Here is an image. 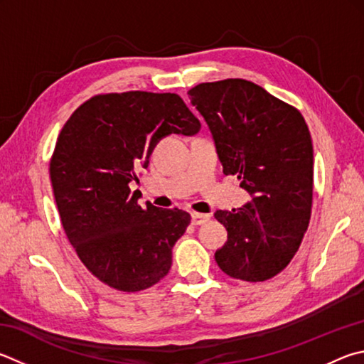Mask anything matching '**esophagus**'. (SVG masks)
I'll list each match as a JSON object with an SVG mask.
<instances>
[{
    "label": "esophagus",
    "instance_id": "1",
    "mask_svg": "<svg viewBox=\"0 0 364 364\" xmlns=\"http://www.w3.org/2000/svg\"><path fill=\"white\" fill-rule=\"evenodd\" d=\"M191 220H193V224H196V226H200V224H205L208 220H210V215L207 213H191Z\"/></svg>",
    "mask_w": 364,
    "mask_h": 364
}]
</instances>
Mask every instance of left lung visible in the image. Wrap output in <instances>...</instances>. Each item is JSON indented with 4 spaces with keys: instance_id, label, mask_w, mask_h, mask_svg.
Returning <instances> with one entry per match:
<instances>
[{
    "instance_id": "obj_1",
    "label": "left lung",
    "mask_w": 364,
    "mask_h": 364,
    "mask_svg": "<svg viewBox=\"0 0 364 364\" xmlns=\"http://www.w3.org/2000/svg\"><path fill=\"white\" fill-rule=\"evenodd\" d=\"M213 135L224 175H235L251 202L215 218L228 242L215 253L232 279L280 274L306 234L314 191L312 138L302 114L245 79L203 82L188 92Z\"/></svg>"
}]
</instances>
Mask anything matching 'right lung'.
I'll return each instance as SVG.
<instances>
[{
	"mask_svg": "<svg viewBox=\"0 0 364 364\" xmlns=\"http://www.w3.org/2000/svg\"><path fill=\"white\" fill-rule=\"evenodd\" d=\"M200 122L176 94L95 95L70 116L50 159V181L70 243L92 275L119 291L156 285L191 215L138 203L136 170L159 140L196 135Z\"/></svg>",
	"mask_w": 364,
	"mask_h": 364,
	"instance_id": "add662e5",
	"label": "right lung"
}]
</instances>
